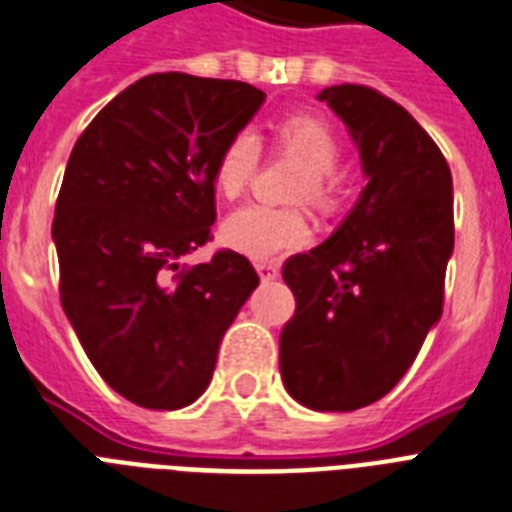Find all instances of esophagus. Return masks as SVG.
<instances>
[{"mask_svg":"<svg viewBox=\"0 0 512 512\" xmlns=\"http://www.w3.org/2000/svg\"><path fill=\"white\" fill-rule=\"evenodd\" d=\"M256 272H259L261 282H274L280 277V266L277 264H266V261H259L256 264Z\"/></svg>","mask_w":512,"mask_h":512,"instance_id":"obj_1","label":"esophagus"}]
</instances>
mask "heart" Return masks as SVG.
Listing matches in <instances>:
<instances>
[{
    "mask_svg": "<svg viewBox=\"0 0 512 512\" xmlns=\"http://www.w3.org/2000/svg\"><path fill=\"white\" fill-rule=\"evenodd\" d=\"M274 146L306 167L298 196L311 204L332 201V172L340 162V141L335 130L314 114H285L272 125ZM259 138L253 130H238L214 164V188L219 196L235 198L243 193L259 164ZM219 238L230 251L253 261H272L293 248L306 246L311 238L301 211L272 209L251 204L232 211L219 227Z\"/></svg>",
    "mask_w": 512,
    "mask_h": 512,
    "instance_id": "heart-1",
    "label": "heart"
}]
</instances>
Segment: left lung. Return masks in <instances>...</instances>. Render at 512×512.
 Returning <instances> with one entry per match:
<instances>
[{
	"mask_svg": "<svg viewBox=\"0 0 512 512\" xmlns=\"http://www.w3.org/2000/svg\"><path fill=\"white\" fill-rule=\"evenodd\" d=\"M366 188L322 246L282 269L295 316L280 335L285 390L314 411L384 398L437 327L453 256V175L437 143L387 96L329 86Z\"/></svg>",
	"mask_w": 512,
	"mask_h": 512,
	"instance_id": "left-lung-1",
	"label": "left lung"
}]
</instances>
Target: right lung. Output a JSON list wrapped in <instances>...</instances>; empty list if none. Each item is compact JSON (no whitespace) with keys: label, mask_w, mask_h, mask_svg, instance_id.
<instances>
[{"label":"right lung","mask_w":512,"mask_h":512,"mask_svg":"<svg viewBox=\"0 0 512 512\" xmlns=\"http://www.w3.org/2000/svg\"><path fill=\"white\" fill-rule=\"evenodd\" d=\"M264 91L156 73L96 114L54 209L59 298L101 379L151 411L204 395L219 342L256 290L251 261L219 251L180 269L217 219L214 164Z\"/></svg>","instance_id":"right-lung-1"}]
</instances>
